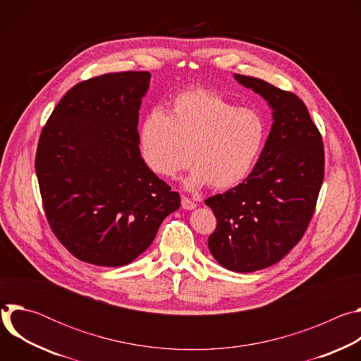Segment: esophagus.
<instances>
[{"mask_svg":"<svg viewBox=\"0 0 361 361\" xmlns=\"http://www.w3.org/2000/svg\"><path fill=\"white\" fill-rule=\"evenodd\" d=\"M181 207H183L184 210H194V209L197 207V204H195L194 201H191L190 198L183 197V198H181Z\"/></svg>","mask_w":361,"mask_h":361,"instance_id":"esophagus-1","label":"esophagus"}]
</instances>
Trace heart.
I'll return each instance as SVG.
<instances>
[{
	"instance_id": "b5f03b06",
	"label": "heart",
	"mask_w": 361,
	"mask_h": 361,
	"mask_svg": "<svg viewBox=\"0 0 361 361\" xmlns=\"http://www.w3.org/2000/svg\"><path fill=\"white\" fill-rule=\"evenodd\" d=\"M267 134L263 116L237 107L217 92L195 88L178 94L170 114L152 109L138 133L144 164L156 176L174 180L192 164L188 190L212 184L230 190L241 184L260 157Z\"/></svg>"
}]
</instances>
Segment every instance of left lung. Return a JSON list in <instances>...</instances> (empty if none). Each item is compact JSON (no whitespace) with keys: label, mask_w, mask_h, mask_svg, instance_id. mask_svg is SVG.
Listing matches in <instances>:
<instances>
[{"label":"left lung","mask_w":361,"mask_h":361,"mask_svg":"<svg viewBox=\"0 0 361 361\" xmlns=\"http://www.w3.org/2000/svg\"><path fill=\"white\" fill-rule=\"evenodd\" d=\"M234 78L267 101L273 124L250 176L205 200L217 219L209 250L224 269L252 273L279 263L302 237L324 178V147L295 94L260 78Z\"/></svg>","instance_id":"1"}]
</instances>
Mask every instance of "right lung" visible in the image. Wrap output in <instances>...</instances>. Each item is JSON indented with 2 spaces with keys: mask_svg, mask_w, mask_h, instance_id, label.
<instances>
[{
  "mask_svg": "<svg viewBox=\"0 0 361 361\" xmlns=\"http://www.w3.org/2000/svg\"><path fill=\"white\" fill-rule=\"evenodd\" d=\"M149 78L126 71L78 82L41 131L35 173L45 216L81 262L130 264L180 209V194L140 156L138 111Z\"/></svg>",
  "mask_w": 361,
  "mask_h": 361,
  "instance_id": "1",
  "label": "right lung"
}]
</instances>
